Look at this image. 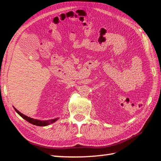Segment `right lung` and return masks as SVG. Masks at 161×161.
<instances>
[{
	"label": "right lung",
	"mask_w": 161,
	"mask_h": 161,
	"mask_svg": "<svg viewBox=\"0 0 161 161\" xmlns=\"http://www.w3.org/2000/svg\"><path fill=\"white\" fill-rule=\"evenodd\" d=\"M14 109H15L16 112L19 114V115L24 119L25 120H26L27 122H29L31 124L34 125H37V126H46V125H48L49 124H52L53 123L56 122V121L58 119V118H57V119H52V120H45V121H42V120H36V119H31L30 117H28L25 115H24L22 113H20L19 110H17L15 108H14Z\"/></svg>",
	"instance_id": "right-lung-1"
}]
</instances>
